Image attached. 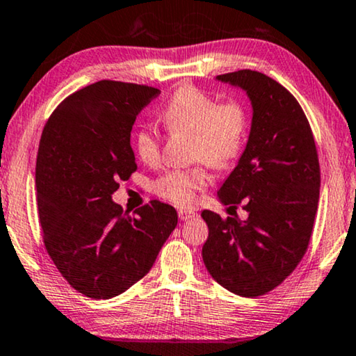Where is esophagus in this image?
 <instances>
[{"instance_id":"obj_1","label":"esophagus","mask_w":356,"mask_h":356,"mask_svg":"<svg viewBox=\"0 0 356 356\" xmlns=\"http://www.w3.org/2000/svg\"><path fill=\"white\" fill-rule=\"evenodd\" d=\"M178 216H179V220H181V221H188V220H191V218H195L197 213L193 211V210H188V209H179Z\"/></svg>"}]
</instances>
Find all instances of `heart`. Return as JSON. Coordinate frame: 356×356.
<instances>
[{
  "instance_id": "heart-1",
  "label": "heart",
  "mask_w": 356,
  "mask_h": 356,
  "mask_svg": "<svg viewBox=\"0 0 356 356\" xmlns=\"http://www.w3.org/2000/svg\"><path fill=\"white\" fill-rule=\"evenodd\" d=\"M170 132L193 134L191 157L205 161L213 168H226L243 149L248 132V118L237 102L220 103L215 97L184 86L172 95L161 113ZM136 154L145 163H156L161 156V136L156 127L145 124L135 134ZM209 173L204 165L170 170L154 181V193L177 205H189L197 191L204 189Z\"/></svg>"
}]
</instances>
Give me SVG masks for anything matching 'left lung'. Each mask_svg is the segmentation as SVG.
<instances>
[{"label":"left lung","mask_w":356,"mask_h":356,"mask_svg":"<svg viewBox=\"0 0 356 356\" xmlns=\"http://www.w3.org/2000/svg\"><path fill=\"white\" fill-rule=\"evenodd\" d=\"M247 92L253 106L248 143L218 191L229 209L243 204L248 220L202 211L209 238L207 270L231 293L256 298L272 291L307 251L320 197V163L310 124L289 92L253 70L220 74Z\"/></svg>","instance_id":"left-lung-1"}]
</instances>
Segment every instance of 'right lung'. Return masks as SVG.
Listing matches in <instances>:
<instances>
[{
	"instance_id": "1",
	"label": "right lung",
	"mask_w": 356,
	"mask_h": 356,
	"mask_svg": "<svg viewBox=\"0 0 356 356\" xmlns=\"http://www.w3.org/2000/svg\"><path fill=\"white\" fill-rule=\"evenodd\" d=\"M159 94L98 81L65 98L42 130L35 177L42 240L62 277L87 298H114L141 280L177 227L172 205L151 200L129 215L111 199L136 170L135 119Z\"/></svg>"
}]
</instances>
